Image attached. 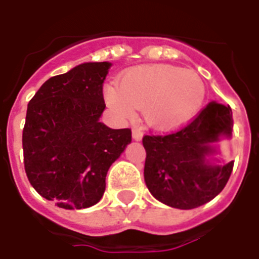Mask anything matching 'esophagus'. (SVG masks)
Returning <instances> with one entry per match:
<instances>
[{
  "instance_id": "obj_1",
  "label": "esophagus",
  "mask_w": 259,
  "mask_h": 259,
  "mask_svg": "<svg viewBox=\"0 0 259 259\" xmlns=\"http://www.w3.org/2000/svg\"><path fill=\"white\" fill-rule=\"evenodd\" d=\"M132 134H133L134 141H141L142 137H144V133H142L140 129H137V127H133V129H132Z\"/></svg>"
}]
</instances>
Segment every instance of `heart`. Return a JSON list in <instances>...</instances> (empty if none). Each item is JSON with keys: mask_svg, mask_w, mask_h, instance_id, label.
Listing matches in <instances>:
<instances>
[{"mask_svg": "<svg viewBox=\"0 0 259 259\" xmlns=\"http://www.w3.org/2000/svg\"><path fill=\"white\" fill-rule=\"evenodd\" d=\"M103 95L118 119H130L136 109H142V118L150 127L170 132L199 115L205 101V84L193 70L170 64H141L126 70L119 86L107 84Z\"/></svg>", "mask_w": 259, "mask_h": 259, "instance_id": "obj_1", "label": "heart"}]
</instances>
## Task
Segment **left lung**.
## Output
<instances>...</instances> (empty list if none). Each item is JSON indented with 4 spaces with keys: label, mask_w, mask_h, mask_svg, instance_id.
Here are the masks:
<instances>
[{
    "label": "left lung",
    "mask_w": 259,
    "mask_h": 259,
    "mask_svg": "<svg viewBox=\"0 0 259 259\" xmlns=\"http://www.w3.org/2000/svg\"><path fill=\"white\" fill-rule=\"evenodd\" d=\"M233 137L230 106L209 102L189 125L168 136H145L144 179L158 201L192 209L222 192L234 161L219 157L222 141Z\"/></svg>",
    "instance_id": "left-lung-1"
}]
</instances>
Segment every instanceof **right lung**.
Returning <instances> with one entry per match:
<instances>
[{
  "label": "right lung",
  "instance_id": "obj_1",
  "mask_svg": "<svg viewBox=\"0 0 259 259\" xmlns=\"http://www.w3.org/2000/svg\"><path fill=\"white\" fill-rule=\"evenodd\" d=\"M110 62H89L52 76L28 103L22 130L28 180L44 199L66 209L101 200L106 175L132 142L130 129H111L102 87Z\"/></svg>",
  "mask_w": 259,
  "mask_h": 259
}]
</instances>
